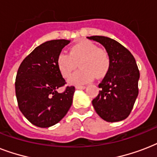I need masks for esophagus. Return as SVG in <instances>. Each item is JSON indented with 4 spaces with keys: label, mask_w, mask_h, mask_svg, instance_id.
Here are the masks:
<instances>
[{
    "label": "esophagus",
    "mask_w": 157,
    "mask_h": 157,
    "mask_svg": "<svg viewBox=\"0 0 157 157\" xmlns=\"http://www.w3.org/2000/svg\"><path fill=\"white\" fill-rule=\"evenodd\" d=\"M86 86H76V89L77 90H83V89H86Z\"/></svg>",
    "instance_id": "1"
}]
</instances>
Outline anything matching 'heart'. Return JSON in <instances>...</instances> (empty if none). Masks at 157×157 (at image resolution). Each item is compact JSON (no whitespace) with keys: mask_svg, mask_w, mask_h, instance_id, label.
Masks as SVG:
<instances>
[{"mask_svg":"<svg viewBox=\"0 0 157 157\" xmlns=\"http://www.w3.org/2000/svg\"><path fill=\"white\" fill-rule=\"evenodd\" d=\"M79 63L80 70L68 79L71 85H82L92 81L94 76L101 78L107 73L111 59L107 50L89 40H82L70 48L68 54L60 53L57 57V67L64 78H67Z\"/></svg>","mask_w":157,"mask_h":157,"instance_id":"obj_1","label":"heart"}]
</instances>
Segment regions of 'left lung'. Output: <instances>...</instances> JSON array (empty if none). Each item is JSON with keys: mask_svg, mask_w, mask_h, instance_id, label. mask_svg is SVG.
<instances>
[{"mask_svg": "<svg viewBox=\"0 0 157 157\" xmlns=\"http://www.w3.org/2000/svg\"><path fill=\"white\" fill-rule=\"evenodd\" d=\"M105 47L111 59L110 68L98 87L99 94L92 101L99 117L117 122L129 117L139 94V70L133 54L117 40L107 36L87 37Z\"/></svg>", "mask_w": 157, "mask_h": 157, "instance_id": "1", "label": "left lung"}]
</instances>
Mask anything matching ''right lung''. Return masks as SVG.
<instances>
[{
    "instance_id": "obj_1",
    "label": "right lung",
    "mask_w": 157,
    "mask_h": 157,
    "mask_svg": "<svg viewBox=\"0 0 157 157\" xmlns=\"http://www.w3.org/2000/svg\"><path fill=\"white\" fill-rule=\"evenodd\" d=\"M70 40H52L34 49L23 59L15 79L18 108L36 126L47 128L59 123L72 103L75 87L67 86L57 67V57Z\"/></svg>"
}]
</instances>
